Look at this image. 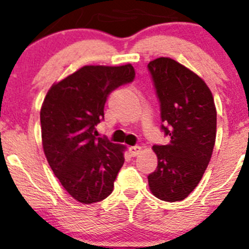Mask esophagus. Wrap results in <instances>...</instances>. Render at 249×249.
<instances>
[{
	"instance_id": "esophagus-1",
	"label": "esophagus",
	"mask_w": 249,
	"mask_h": 249,
	"mask_svg": "<svg viewBox=\"0 0 249 249\" xmlns=\"http://www.w3.org/2000/svg\"><path fill=\"white\" fill-rule=\"evenodd\" d=\"M141 150H142V148H141L140 145H132V147L129 148V153L131 157H136V155H139Z\"/></svg>"
}]
</instances>
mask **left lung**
<instances>
[{
  "mask_svg": "<svg viewBox=\"0 0 249 249\" xmlns=\"http://www.w3.org/2000/svg\"><path fill=\"white\" fill-rule=\"evenodd\" d=\"M160 104L166 145H153L158 166L148 175L153 194L169 202L184 200L201 180L212 157L217 112L211 90L199 76L169 57L148 64Z\"/></svg>",
  "mask_w": 249,
  "mask_h": 249,
  "instance_id": "left-lung-1",
  "label": "left lung"
}]
</instances>
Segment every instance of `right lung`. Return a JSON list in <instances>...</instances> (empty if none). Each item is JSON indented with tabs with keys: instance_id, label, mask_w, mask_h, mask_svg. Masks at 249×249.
I'll use <instances>...</instances> for the list:
<instances>
[{
	"instance_id": "right-lung-1",
	"label": "right lung",
	"mask_w": 249,
	"mask_h": 249,
	"mask_svg": "<svg viewBox=\"0 0 249 249\" xmlns=\"http://www.w3.org/2000/svg\"><path fill=\"white\" fill-rule=\"evenodd\" d=\"M131 65L84 66L54 84L41 109L43 149L53 172L82 203L106 199L124 164L123 145L97 137L110 92L135 79Z\"/></svg>"
}]
</instances>
